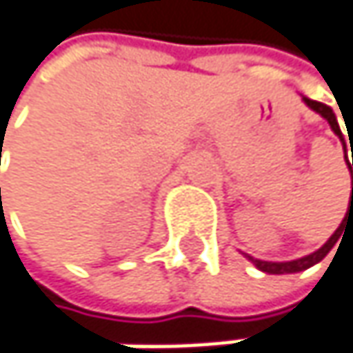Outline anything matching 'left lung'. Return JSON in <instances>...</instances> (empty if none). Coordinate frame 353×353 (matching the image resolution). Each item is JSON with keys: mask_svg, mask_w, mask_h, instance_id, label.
<instances>
[{"mask_svg": "<svg viewBox=\"0 0 353 353\" xmlns=\"http://www.w3.org/2000/svg\"><path fill=\"white\" fill-rule=\"evenodd\" d=\"M303 102L307 104V106L311 108L313 112H317L321 114L327 122H329V126H331V130L339 137V141H341V145H343V149H345V139H343V132H341V128H339V122H337V116H335V112L331 110L329 106H325V104H321V102H315V100H309V98H305L303 96ZM352 153H353V147H352ZM345 163H347V168H350V174H352V185H353V172H352V165H350V159H347V155H345ZM353 212V188H352V196H350V206H347V212H345V219L350 216ZM345 219L341 221V225L337 227V231L327 239V243L317 249V251H313V253H309V255H305V257H299V259H292V261H263V259H255V257H251L249 253H245V257L257 268V270H261V272H265V274H296V272H303V270H307V268H311V265H315L319 263L329 251H331V247L337 243V239L341 237V227H343V223H345Z\"/></svg>", "mask_w": 353, "mask_h": 353, "instance_id": "obj_1", "label": "left lung"}]
</instances>
